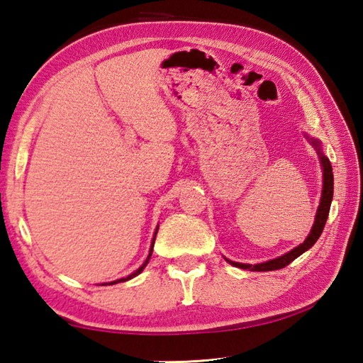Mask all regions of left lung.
Instances as JSON below:
<instances>
[{"label": "left lung", "instance_id": "left-lung-1", "mask_svg": "<svg viewBox=\"0 0 363 363\" xmlns=\"http://www.w3.org/2000/svg\"><path fill=\"white\" fill-rule=\"evenodd\" d=\"M309 138V142L315 146L317 150V154L321 162V169H323V190H321V199H320V206L317 215H315V223L311 229V234L307 235L306 240L301 243L296 248H293L291 251H289L287 254H284L281 257H276L273 260H267L262 262V264H240V262H233L226 259L230 265H234L237 268H243V269H250V272H273V269H281L284 267H287L289 264H291L293 260L296 257H299L301 254L306 252L307 250H311L312 246L315 245V242L318 240L323 229H325L328 215H329V209H330V203H333V196H334V174H333V165H330L329 159L323 154L320 142L317 138Z\"/></svg>", "mask_w": 363, "mask_h": 363}]
</instances>
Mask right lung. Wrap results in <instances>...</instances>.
<instances>
[{"instance_id": "add662e5", "label": "right lung", "mask_w": 363, "mask_h": 363, "mask_svg": "<svg viewBox=\"0 0 363 363\" xmlns=\"http://www.w3.org/2000/svg\"><path fill=\"white\" fill-rule=\"evenodd\" d=\"M157 230H159V226L156 228V233H154V237H152V243H151V248H150V254H148V257H146V260L143 262V265L138 268V269H135V272L133 273V274H129V276H126V277H121V279H117V281H112V282H109V285H112V284H118V282H125V281H129V279H133V277H135L137 274H140L142 272H143V268L148 265V262H150V259H151V254H152V248H154V240H156V234H157ZM103 285H107V284H103Z\"/></svg>"}]
</instances>
